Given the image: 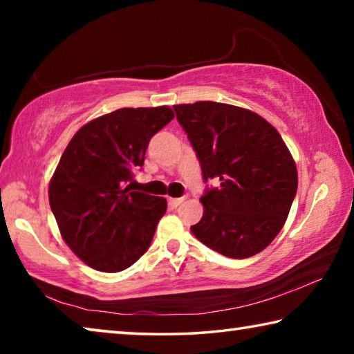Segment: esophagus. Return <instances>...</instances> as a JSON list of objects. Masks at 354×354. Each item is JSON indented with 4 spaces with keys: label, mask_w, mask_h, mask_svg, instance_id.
Returning <instances> with one entry per match:
<instances>
[{
    "label": "esophagus",
    "mask_w": 354,
    "mask_h": 354,
    "mask_svg": "<svg viewBox=\"0 0 354 354\" xmlns=\"http://www.w3.org/2000/svg\"><path fill=\"white\" fill-rule=\"evenodd\" d=\"M183 201H184L183 196H179V198H169V203H170V205H171V206H175V207L181 205Z\"/></svg>",
    "instance_id": "obj_1"
}]
</instances>
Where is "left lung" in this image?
<instances>
[{
	"instance_id": "8db88e82",
	"label": "left lung",
	"mask_w": 354,
	"mask_h": 354,
	"mask_svg": "<svg viewBox=\"0 0 354 354\" xmlns=\"http://www.w3.org/2000/svg\"><path fill=\"white\" fill-rule=\"evenodd\" d=\"M200 160L207 187L205 212L190 226L206 247L245 259L268 247L283 230L297 195V165L277 129L242 107L198 101L173 106Z\"/></svg>"
}]
</instances>
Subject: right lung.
<instances>
[{
  "mask_svg": "<svg viewBox=\"0 0 354 354\" xmlns=\"http://www.w3.org/2000/svg\"><path fill=\"white\" fill-rule=\"evenodd\" d=\"M173 117L169 106L123 107L84 124L65 148L50 206L65 243L95 270L122 272L151 245L167 201L131 190V181L149 139Z\"/></svg>",
  "mask_w": 354,
  "mask_h": 354,
  "instance_id": "add662e5",
  "label": "right lung"
}]
</instances>
